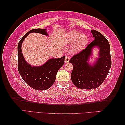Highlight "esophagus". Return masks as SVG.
<instances>
[{"label": "esophagus", "mask_w": 125, "mask_h": 125, "mask_svg": "<svg viewBox=\"0 0 125 125\" xmlns=\"http://www.w3.org/2000/svg\"><path fill=\"white\" fill-rule=\"evenodd\" d=\"M69 60H70V58H69V56L65 57V62H66V63L69 62Z\"/></svg>", "instance_id": "esophagus-1"}]
</instances>
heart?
I'll return each mask as SVG.
<instances>
[{"label": "heart", "instance_id": "heart-1", "mask_svg": "<svg viewBox=\"0 0 125 125\" xmlns=\"http://www.w3.org/2000/svg\"><path fill=\"white\" fill-rule=\"evenodd\" d=\"M63 40L67 44L75 43L71 48V52L76 53L85 48L88 42V38L86 35H82L76 30H71L64 36Z\"/></svg>", "mask_w": 125, "mask_h": 125}]
</instances>
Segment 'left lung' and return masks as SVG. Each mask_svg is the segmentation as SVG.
I'll use <instances>...</instances> for the list:
<instances>
[{
  "mask_svg": "<svg viewBox=\"0 0 125 125\" xmlns=\"http://www.w3.org/2000/svg\"><path fill=\"white\" fill-rule=\"evenodd\" d=\"M95 38L85 49L74 55L69 62L73 65L71 73V81L77 87L81 89H96L105 80L111 66L109 42L100 32L92 30ZM99 48V58L93 66L87 62L94 47Z\"/></svg>",
  "mask_w": 125,
  "mask_h": 125,
  "instance_id": "obj_1",
  "label": "left lung"
}]
</instances>
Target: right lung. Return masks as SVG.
Returning <instances> with one entry per match:
<instances>
[{"instance_id":"right-lung-1","label":"right lung","mask_w":125,"mask_h":125,"mask_svg":"<svg viewBox=\"0 0 125 125\" xmlns=\"http://www.w3.org/2000/svg\"><path fill=\"white\" fill-rule=\"evenodd\" d=\"M37 32L48 35L46 29H34L24 35L18 45V69L20 75L27 84L36 90H45L54 83L59 69L64 64L65 56L59 59H50L40 66H31L25 61L21 52L24 40L30 33Z\"/></svg>"}]
</instances>
